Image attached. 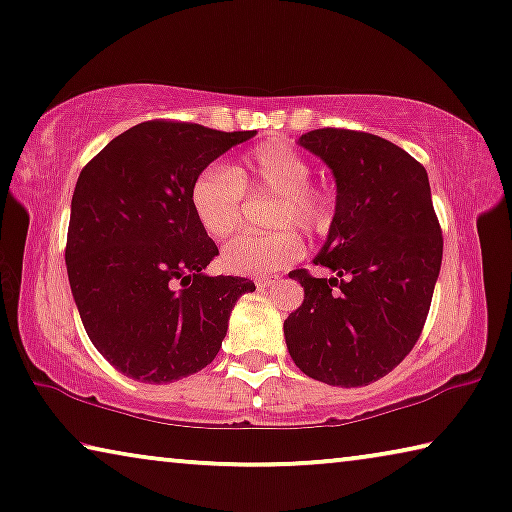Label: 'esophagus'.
Segmentation results:
<instances>
[{"mask_svg":"<svg viewBox=\"0 0 512 512\" xmlns=\"http://www.w3.org/2000/svg\"><path fill=\"white\" fill-rule=\"evenodd\" d=\"M274 281H277V279H272V277H261V279H256V286L261 288V291H265V288H270V286L274 284Z\"/></svg>","mask_w":512,"mask_h":512,"instance_id":"esophagus-1","label":"esophagus"}]
</instances>
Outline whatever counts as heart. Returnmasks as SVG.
Segmentation results:
<instances>
[{"label": "heart", "mask_w": 512, "mask_h": 512, "mask_svg": "<svg viewBox=\"0 0 512 512\" xmlns=\"http://www.w3.org/2000/svg\"><path fill=\"white\" fill-rule=\"evenodd\" d=\"M311 164L305 154L281 140L256 145L228 168L207 166L189 187L191 212L210 240H226L238 231L242 196H272L268 226L279 231L242 235L221 251L224 270L242 277H265L288 268L305 251L300 235L288 226H300L311 235L328 231L335 221V196L311 184Z\"/></svg>", "instance_id": "b5f03b06"}]
</instances>
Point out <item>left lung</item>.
Instances as JSON below:
<instances>
[{
	"label": "left lung",
	"instance_id": "1",
	"mask_svg": "<svg viewBox=\"0 0 512 512\" xmlns=\"http://www.w3.org/2000/svg\"><path fill=\"white\" fill-rule=\"evenodd\" d=\"M300 145L335 173V221L314 258L335 277L288 274L305 302L284 321L286 346L311 379L358 388L416 346L441 270V224L425 166L390 140L328 127Z\"/></svg>",
	"mask_w": 512,
	"mask_h": 512
}]
</instances>
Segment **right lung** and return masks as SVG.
Masks as SVG:
<instances>
[{"instance_id":"1","label":"right lung","mask_w":512,"mask_h":512,"mask_svg":"<svg viewBox=\"0 0 512 512\" xmlns=\"http://www.w3.org/2000/svg\"><path fill=\"white\" fill-rule=\"evenodd\" d=\"M256 131L150 120L110 140L73 189L66 272L87 337L124 376L170 383L219 353L244 277H207L219 256L189 205L203 168Z\"/></svg>"}]
</instances>
